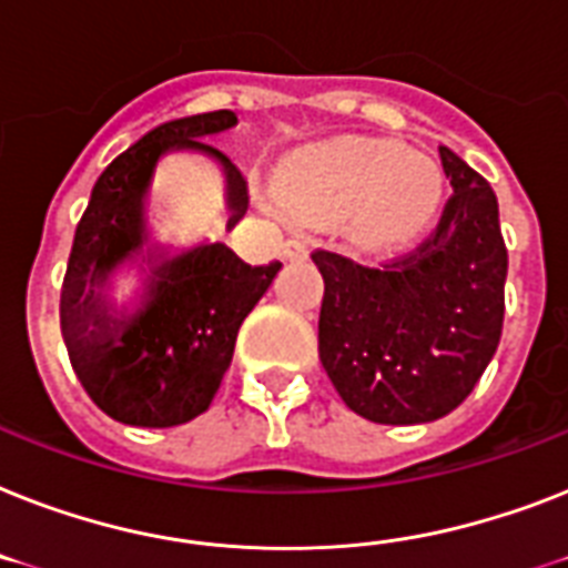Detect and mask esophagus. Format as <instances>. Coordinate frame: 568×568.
I'll return each instance as SVG.
<instances>
[{
	"label": "esophagus",
	"instance_id": "34e87169",
	"mask_svg": "<svg viewBox=\"0 0 568 568\" xmlns=\"http://www.w3.org/2000/svg\"><path fill=\"white\" fill-rule=\"evenodd\" d=\"M285 256H288V260H306L308 256L306 239H288V242H285Z\"/></svg>",
	"mask_w": 568,
	"mask_h": 568
}]
</instances>
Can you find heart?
<instances>
[{"label": "heart", "instance_id": "heart-1", "mask_svg": "<svg viewBox=\"0 0 568 568\" xmlns=\"http://www.w3.org/2000/svg\"><path fill=\"white\" fill-rule=\"evenodd\" d=\"M437 169L396 142L332 140L297 154L285 169L288 201L321 221L349 219L364 236L403 233L437 195Z\"/></svg>", "mask_w": 568, "mask_h": 568}]
</instances>
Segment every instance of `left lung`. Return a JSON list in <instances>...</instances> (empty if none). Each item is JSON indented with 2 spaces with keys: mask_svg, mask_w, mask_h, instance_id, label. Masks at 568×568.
<instances>
[{
  "mask_svg": "<svg viewBox=\"0 0 568 568\" xmlns=\"http://www.w3.org/2000/svg\"><path fill=\"white\" fill-rule=\"evenodd\" d=\"M452 195L437 227L382 262L315 251L317 353L349 412L385 426L455 412L499 347L508 247L490 183L440 145Z\"/></svg>",
  "mask_w": 568,
  "mask_h": 568,
  "instance_id": "1",
  "label": "left lung"
}]
</instances>
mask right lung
Instances as JSON below:
<instances>
[{
  "mask_svg": "<svg viewBox=\"0 0 568 568\" xmlns=\"http://www.w3.org/2000/svg\"><path fill=\"white\" fill-rule=\"evenodd\" d=\"M236 122L233 110H212L154 128L101 172L78 221L60 288V332L92 403L128 426H180L210 408L233 362L239 326L283 268V262L247 265L221 242L197 244L151 265L133 312H116L104 297L108 276L140 253L142 195L169 151L192 149L219 160L233 212L227 227L247 212V178L206 142Z\"/></svg>",
  "mask_w": 568,
  "mask_h": 568,
  "instance_id": "right-lung-1",
  "label": "right lung"
}]
</instances>
